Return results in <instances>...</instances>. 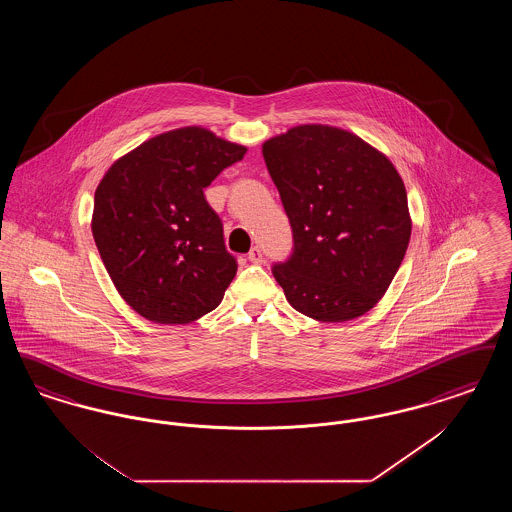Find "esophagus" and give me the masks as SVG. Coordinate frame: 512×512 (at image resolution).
<instances>
[{"label": "esophagus", "mask_w": 512, "mask_h": 512, "mask_svg": "<svg viewBox=\"0 0 512 512\" xmlns=\"http://www.w3.org/2000/svg\"><path fill=\"white\" fill-rule=\"evenodd\" d=\"M247 259L253 265H261L263 263V251L259 247H251V251L247 253Z\"/></svg>", "instance_id": "esophagus-1"}]
</instances>
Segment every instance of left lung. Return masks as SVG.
Listing matches in <instances>:
<instances>
[{
    "mask_svg": "<svg viewBox=\"0 0 512 512\" xmlns=\"http://www.w3.org/2000/svg\"><path fill=\"white\" fill-rule=\"evenodd\" d=\"M263 157L293 230L272 274L295 311L318 322L363 317L388 292L413 220L388 155L330 124L268 138Z\"/></svg>",
    "mask_w": 512,
    "mask_h": 512,
    "instance_id": "1",
    "label": "left lung"
}]
</instances>
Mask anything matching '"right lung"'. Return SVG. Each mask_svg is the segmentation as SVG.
<instances>
[{
	"instance_id": "obj_1",
	"label": "right lung",
	"mask_w": 512,
	"mask_h": 512,
	"mask_svg": "<svg viewBox=\"0 0 512 512\" xmlns=\"http://www.w3.org/2000/svg\"><path fill=\"white\" fill-rule=\"evenodd\" d=\"M203 126L157 134L119 157L94 197L92 234L122 299L157 324L219 307L236 276L207 188L245 155Z\"/></svg>"
}]
</instances>
